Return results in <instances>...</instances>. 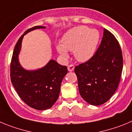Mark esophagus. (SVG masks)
<instances>
[{
	"label": "esophagus",
	"mask_w": 132,
	"mask_h": 132,
	"mask_svg": "<svg viewBox=\"0 0 132 132\" xmlns=\"http://www.w3.org/2000/svg\"><path fill=\"white\" fill-rule=\"evenodd\" d=\"M73 70H74V66L73 65L70 64L68 66V70L69 72H72V71H73Z\"/></svg>",
	"instance_id": "obj_1"
}]
</instances>
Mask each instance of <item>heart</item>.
<instances>
[{
  "instance_id": "heart-1",
  "label": "heart",
  "mask_w": 132,
  "mask_h": 132,
  "mask_svg": "<svg viewBox=\"0 0 132 132\" xmlns=\"http://www.w3.org/2000/svg\"><path fill=\"white\" fill-rule=\"evenodd\" d=\"M100 34L97 29L79 26L65 33L62 38V44L56 45L58 53L64 58L68 56L69 51H73L77 60L86 62L93 56L100 41Z\"/></svg>"
}]
</instances>
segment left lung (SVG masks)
Returning a JSON list of instances; mask_svg holds the SVG:
<instances>
[{
	"mask_svg": "<svg viewBox=\"0 0 132 132\" xmlns=\"http://www.w3.org/2000/svg\"><path fill=\"white\" fill-rule=\"evenodd\" d=\"M123 58L114 35L104 29L101 45L86 62L75 68L79 93L89 104H104L115 93L121 78Z\"/></svg>",
	"mask_w": 132,
	"mask_h": 132,
	"instance_id": "obj_1",
	"label": "left lung"
}]
</instances>
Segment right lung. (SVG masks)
Returning a JSON list of instances; mask_svg holds the SVG:
<instances>
[{"mask_svg": "<svg viewBox=\"0 0 132 132\" xmlns=\"http://www.w3.org/2000/svg\"><path fill=\"white\" fill-rule=\"evenodd\" d=\"M45 28L35 26L25 31L15 46L10 64L12 84L18 95L28 106L39 110L50 109L57 101L62 81L68 73L67 67L54 60L35 70H27L20 64L18 56L24 35L34 29Z\"/></svg>", "mask_w": 132, "mask_h": 132, "instance_id": "right-lung-1", "label": "right lung"}]
</instances>
